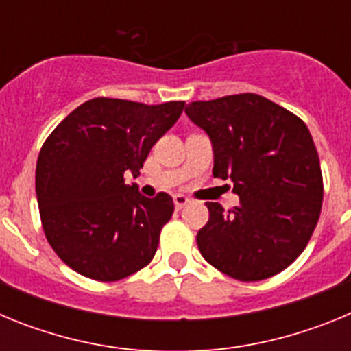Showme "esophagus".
Returning a JSON list of instances; mask_svg holds the SVG:
<instances>
[{
    "mask_svg": "<svg viewBox=\"0 0 351 351\" xmlns=\"http://www.w3.org/2000/svg\"><path fill=\"white\" fill-rule=\"evenodd\" d=\"M190 204V198L184 197V195H176L173 197V206H176V209H182L184 206H188Z\"/></svg>",
    "mask_w": 351,
    "mask_h": 351,
    "instance_id": "esophagus-1",
    "label": "esophagus"
}]
</instances>
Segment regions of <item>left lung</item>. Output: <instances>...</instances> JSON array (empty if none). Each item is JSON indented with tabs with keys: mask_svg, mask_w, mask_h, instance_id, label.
<instances>
[{
	"mask_svg": "<svg viewBox=\"0 0 351 351\" xmlns=\"http://www.w3.org/2000/svg\"><path fill=\"white\" fill-rule=\"evenodd\" d=\"M184 112L209 135L213 176L232 181L239 195L234 210L206 204L198 250L239 281L278 274L308 246L320 218L324 181L308 126L253 93L191 101Z\"/></svg>",
	"mask_w": 351,
	"mask_h": 351,
	"instance_id": "8db88e82",
	"label": "left lung"
}]
</instances>
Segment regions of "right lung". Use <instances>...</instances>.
I'll list each match as a JSON object with an SVG mask.
<instances>
[{"label": "right lung", "instance_id": "1", "mask_svg": "<svg viewBox=\"0 0 351 351\" xmlns=\"http://www.w3.org/2000/svg\"><path fill=\"white\" fill-rule=\"evenodd\" d=\"M182 108L184 101L93 98L49 135L36 161V200L45 237L68 267L117 281L153 260L172 218V197H144L125 176H141L151 147Z\"/></svg>", "mask_w": 351, "mask_h": 351}]
</instances>
